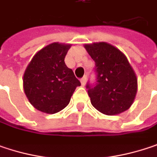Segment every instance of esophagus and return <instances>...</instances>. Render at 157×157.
<instances>
[{
	"instance_id": "obj_1",
	"label": "esophagus",
	"mask_w": 157,
	"mask_h": 157,
	"mask_svg": "<svg viewBox=\"0 0 157 157\" xmlns=\"http://www.w3.org/2000/svg\"><path fill=\"white\" fill-rule=\"evenodd\" d=\"M86 77H83V78L80 79V82H81V85H82V86H85V85H86Z\"/></svg>"
}]
</instances>
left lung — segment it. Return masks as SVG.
<instances>
[{"instance_id":"left-lung-1","label":"left lung","mask_w":157,"mask_h":157,"mask_svg":"<svg viewBox=\"0 0 157 157\" xmlns=\"http://www.w3.org/2000/svg\"><path fill=\"white\" fill-rule=\"evenodd\" d=\"M95 62L97 83L88 88L92 105L106 115H116L128 110L138 91V78L125 54L115 46L99 42L84 44Z\"/></svg>"}]
</instances>
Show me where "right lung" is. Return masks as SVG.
<instances>
[{"instance_id": "add662e5", "label": "right lung", "mask_w": 157, "mask_h": 157, "mask_svg": "<svg viewBox=\"0 0 157 157\" xmlns=\"http://www.w3.org/2000/svg\"><path fill=\"white\" fill-rule=\"evenodd\" d=\"M71 44L52 43L39 50L23 75V88L29 103L42 113L53 114L67 106L80 82L64 58Z\"/></svg>"}]
</instances>
